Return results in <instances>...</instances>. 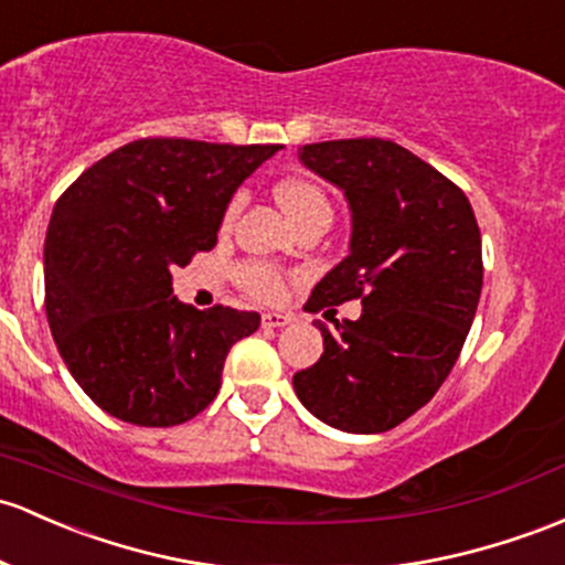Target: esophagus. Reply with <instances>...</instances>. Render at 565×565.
<instances>
[{
  "instance_id": "esophagus-1",
  "label": "esophagus",
  "mask_w": 565,
  "mask_h": 565,
  "mask_svg": "<svg viewBox=\"0 0 565 565\" xmlns=\"http://www.w3.org/2000/svg\"><path fill=\"white\" fill-rule=\"evenodd\" d=\"M260 323H264V329H282V326L294 323V315L264 312V315H260Z\"/></svg>"
}]
</instances>
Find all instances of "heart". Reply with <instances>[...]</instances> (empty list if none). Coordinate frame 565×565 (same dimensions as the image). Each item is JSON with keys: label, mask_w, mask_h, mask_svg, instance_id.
Returning <instances> with one entry per match:
<instances>
[{"label": "heart", "mask_w": 565, "mask_h": 565, "mask_svg": "<svg viewBox=\"0 0 565 565\" xmlns=\"http://www.w3.org/2000/svg\"><path fill=\"white\" fill-rule=\"evenodd\" d=\"M275 199L280 204L288 221L294 226H301L312 217H326L331 221V202L323 193V188L309 183V180H282L275 185ZM242 210V196H234L223 212V228H228L236 221ZM236 282L258 301H275L282 294V275L271 264L264 260H245L236 269Z\"/></svg>", "instance_id": "obj_1"}]
</instances>
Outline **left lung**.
<instances>
[{"label": "left lung", "instance_id": "left-lung-1", "mask_svg": "<svg viewBox=\"0 0 565 565\" xmlns=\"http://www.w3.org/2000/svg\"><path fill=\"white\" fill-rule=\"evenodd\" d=\"M353 212L348 258L312 288L309 312L358 299V320L320 323L323 355L294 374L299 402L348 434H382L426 406L452 372L482 294V239L469 199L380 137L299 148ZM331 312V309H329Z\"/></svg>", "mask_w": 565, "mask_h": 565}]
</instances>
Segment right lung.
Segmentation results:
<instances>
[{
	"instance_id": "add662e5",
	"label": "right lung",
	"mask_w": 565,
	"mask_h": 565,
	"mask_svg": "<svg viewBox=\"0 0 565 565\" xmlns=\"http://www.w3.org/2000/svg\"><path fill=\"white\" fill-rule=\"evenodd\" d=\"M280 148L135 139L62 193L45 236L47 323L107 415L169 428L217 396L228 350L260 315L183 305L172 269L215 247L234 191Z\"/></svg>"
}]
</instances>
